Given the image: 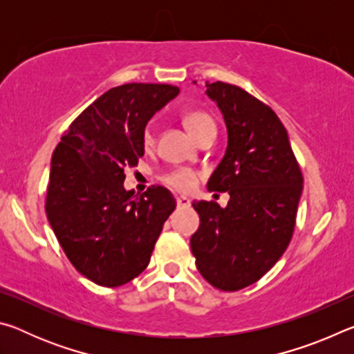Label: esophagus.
<instances>
[{"label":"esophagus","mask_w":354,"mask_h":354,"mask_svg":"<svg viewBox=\"0 0 354 354\" xmlns=\"http://www.w3.org/2000/svg\"><path fill=\"white\" fill-rule=\"evenodd\" d=\"M176 205H178V207H189L190 206V200L187 198V196H178Z\"/></svg>","instance_id":"1"}]
</instances>
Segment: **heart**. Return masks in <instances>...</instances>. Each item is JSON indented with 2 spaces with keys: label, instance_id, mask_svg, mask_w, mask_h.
Masks as SVG:
<instances>
[{
  "label": "heart",
  "instance_id": "b5f03b06",
  "mask_svg": "<svg viewBox=\"0 0 354 354\" xmlns=\"http://www.w3.org/2000/svg\"><path fill=\"white\" fill-rule=\"evenodd\" d=\"M184 124L189 129V133L195 137L196 140L207 133H215L214 118L205 111H189L184 115ZM142 145L145 149L153 148L154 145V131L151 127H147L142 133ZM198 181L196 171L190 169H176L164 176V183L170 185L175 190L187 192L195 187Z\"/></svg>",
  "mask_w": 354,
  "mask_h": 354
}]
</instances>
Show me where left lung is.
I'll use <instances>...</instances> for the list:
<instances>
[{
  "instance_id": "obj_1",
  "label": "left lung",
  "mask_w": 354,
  "mask_h": 354,
  "mask_svg": "<svg viewBox=\"0 0 354 354\" xmlns=\"http://www.w3.org/2000/svg\"><path fill=\"white\" fill-rule=\"evenodd\" d=\"M206 87L227 129L226 153L207 189L227 192L230 201L225 209L214 201L192 205L201 223L190 248L209 284L234 292L261 279L289 247L303 175L270 106L232 84Z\"/></svg>"
}]
</instances>
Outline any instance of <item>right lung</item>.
Returning <instances> with one entry per match:
<instances>
[{"label":"right lung","instance_id":"right-lung-1","mask_svg":"<svg viewBox=\"0 0 354 354\" xmlns=\"http://www.w3.org/2000/svg\"><path fill=\"white\" fill-rule=\"evenodd\" d=\"M179 93L170 84L113 87L80 113L51 158L45 211L73 267L103 287L145 270L176 200L162 185L124 190V169L143 156L148 120Z\"/></svg>","mask_w":354,"mask_h":354}]
</instances>
